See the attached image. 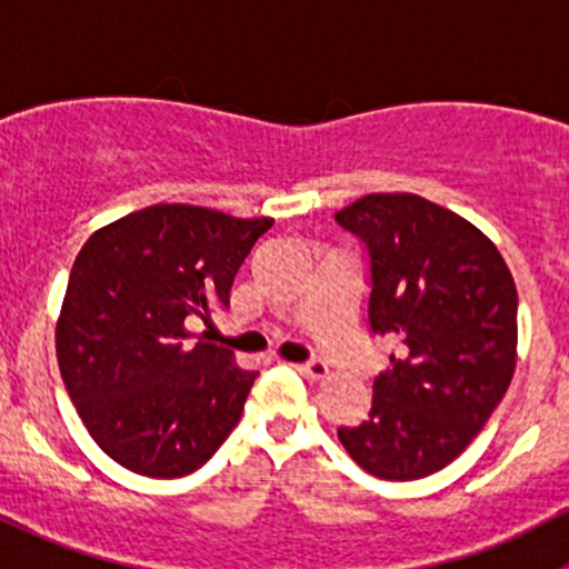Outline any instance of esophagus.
Listing matches in <instances>:
<instances>
[{"label": "esophagus", "instance_id": "obj_1", "mask_svg": "<svg viewBox=\"0 0 569 569\" xmlns=\"http://www.w3.org/2000/svg\"><path fill=\"white\" fill-rule=\"evenodd\" d=\"M297 371H300L302 377H308V380H325L327 363L321 358H311V360H306V363L297 366Z\"/></svg>", "mask_w": 569, "mask_h": 569}]
</instances>
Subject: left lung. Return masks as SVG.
<instances>
[{
  "label": "left lung",
  "mask_w": 569,
  "mask_h": 569,
  "mask_svg": "<svg viewBox=\"0 0 569 569\" xmlns=\"http://www.w3.org/2000/svg\"><path fill=\"white\" fill-rule=\"evenodd\" d=\"M336 222L366 250L369 330L396 343L369 418L338 440L366 473L421 479L462 455L512 382V272L479 228L418 194H366Z\"/></svg>",
  "instance_id": "left-lung-1"
}]
</instances>
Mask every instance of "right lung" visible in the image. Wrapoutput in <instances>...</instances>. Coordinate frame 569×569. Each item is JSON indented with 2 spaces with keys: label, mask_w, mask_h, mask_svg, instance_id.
Listing matches in <instances>:
<instances>
[{
  "label": "right lung",
  "mask_w": 569,
  "mask_h": 569,
  "mask_svg": "<svg viewBox=\"0 0 569 569\" xmlns=\"http://www.w3.org/2000/svg\"><path fill=\"white\" fill-rule=\"evenodd\" d=\"M272 220L159 203L84 242L57 321L66 391L90 438L153 479L198 470L231 435L256 371L187 321L228 308L233 278Z\"/></svg>",
  "instance_id": "add662e5"
}]
</instances>
